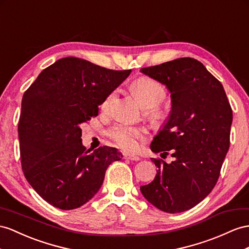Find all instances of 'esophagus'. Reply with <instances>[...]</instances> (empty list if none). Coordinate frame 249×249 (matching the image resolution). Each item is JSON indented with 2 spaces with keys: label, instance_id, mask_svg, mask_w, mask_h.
Returning a JSON list of instances; mask_svg holds the SVG:
<instances>
[{
  "label": "esophagus",
  "instance_id": "obj_1",
  "mask_svg": "<svg viewBox=\"0 0 249 249\" xmlns=\"http://www.w3.org/2000/svg\"><path fill=\"white\" fill-rule=\"evenodd\" d=\"M125 159H127V160H130V161H140L141 160V158L138 157V156H135V155H130V154H126L124 155Z\"/></svg>",
  "mask_w": 249,
  "mask_h": 249
}]
</instances>
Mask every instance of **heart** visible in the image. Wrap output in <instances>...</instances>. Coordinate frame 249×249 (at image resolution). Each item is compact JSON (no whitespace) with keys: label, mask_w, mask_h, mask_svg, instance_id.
Segmentation results:
<instances>
[{"label":"heart","mask_w":249,"mask_h":249,"mask_svg":"<svg viewBox=\"0 0 249 249\" xmlns=\"http://www.w3.org/2000/svg\"><path fill=\"white\" fill-rule=\"evenodd\" d=\"M131 89L135 97L145 108H152L150 111L151 118L157 123H162L166 116L163 111L155 108L160 105L166 98V90L161 83L148 78V76H141L132 83ZM114 95H116V92H111L103 101L101 105L102 109L105 111L109 109ZM109 136L120 147L133 151L138 148L140 140L144 138L145 131L142 128H138V127L121 124L112 127L109 130Z\"/></svg>","instance_id":"b5f03b06"}]
</instances>
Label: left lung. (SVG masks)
I'll return each mask as SVG.
<instances>
[{
    "label": "left lung",
    "mask_w": 249,
    "mask_h": 249,
    "mask_svg": "<svg viewBox=\"0 0 249 249\" xmlns=\"http://www.w3.org/2000/svg\"><path fill=\"white\" fill-rule=\"evenodd\" d=\"M141 72L170 92V113L150 149L156 154L171 150L175 160L167 164L151 159L157 175L140 189L162 212H186L205 199L219 179L229 148L231 107L220 81L196 59L180 58Z\"/></svg>",
    "instance_id": "8db88e82"
}]
</instances>
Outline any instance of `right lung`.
<instances>
[{
	"label": "right lung",
	"instance_id": "add662e5",
	"mask_svg": "<svg viewBox=\"0 0 249 249\" xmlns=\"http://www.w3.org/2000/svg\"><path fill=\"white\" fill-rule=\"evenodd\" d=\"M130 72L68 56L44 69L25 91L18 127L22 169L50 205H84L101 188L108 166L123 157L108 146L86 150L81 126L98 116L99 105Z\"/></svg>",
	"mask_w": 249,
	"mask_h": 249
}]
</instances>
